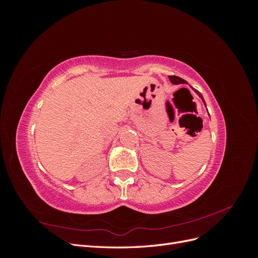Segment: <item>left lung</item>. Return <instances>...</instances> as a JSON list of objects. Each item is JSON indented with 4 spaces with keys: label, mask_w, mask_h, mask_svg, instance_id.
<instances>
[{
    "label": "left lung",
    "mask_w": 258,
    "mask_h": 258,
    "mask_svg": "<svg viewBox=\"0 0 258 258\" xmlns=\"http://www.w3.org/2000/svg\"><path fill=\"white\" fill-rule=\"evenodd\" d=\"M169 80H170V82H171V83L174 84V85H178V84H188V83H187L185 80L181 79V77H178V76H169ZM194 90H195V92H196L197 95L201 98V100L204 101V103H205V105H206L205 99H204V97H202L201 93H200L198 90H196V89H194Z\"/></svg>",
    "instance_id": "8db88e82"
}]
</instances>
